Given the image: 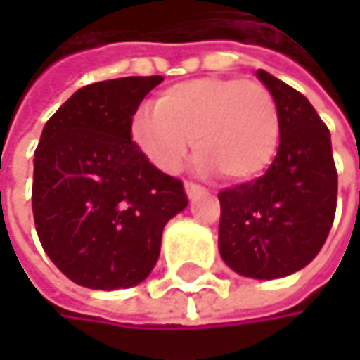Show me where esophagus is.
<instances>
[{
  "mask_svg": "<svg viewBox=\"0 0 360 360\" xmlns=\"http://www.w3.org/2000/svg\"><path fill=\"white\" fill-rule=\"evenodd\" d=\"M185 193H187L189 198H195V195L204 193V187L198 185V183H193V181H185Z\"/></svg>",
  "mask_w": 360,
  "mask_h": 360,
  "instance_id": "1",
  "label": "esophagus"
}]
</instances>
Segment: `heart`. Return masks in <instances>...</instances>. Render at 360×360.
Returning a JSON list of instances; mask_svg holds the SVG:
<instances>
[{"instance_id":"b5f03b06","label":"heart","mask_w":360,"mask_h":360,"mask_svg":"<svg viewBox=\"0 0 360 360\" xmlns=\"http://www.w3.org/2000/svg\"><path fill=\"white\" fill-rule=\"evenodd\" d=\"M281 120L273 94L256 81L193 79L160 94L156 110H139L131 135L162 171L175 173L193 139L204 173L252 181L273 162Z\"/></svg>"}]
</instances>
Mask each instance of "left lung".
<instances>
[{
  "instance_id": "obj_1",
  "label": "left lung",
  "mask_w": 360,
  "mask_h": 360,
  "mask_svg": "<svg viewBox=\"0 0 360 360\" xmlns=\"http://www.w3.org/2000/svg\"><path fill=\"white\" fill-rule=\"evenodd\" d=\"M279 106L277 156L258 179L219 191V252L240 275L277 279L307 266L335 217L338 171L329 129L311 102L258 70Z\"/></svg>"
}]
</instances>
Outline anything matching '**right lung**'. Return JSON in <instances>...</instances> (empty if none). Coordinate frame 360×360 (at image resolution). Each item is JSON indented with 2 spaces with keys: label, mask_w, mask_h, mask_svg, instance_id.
I'll use <instances>...</instances> for the list:
<instances>
[{
  "label": "right lung",
  "mask_w": 360,
  "mask_h": 360,
  "mask_svg": "<svg viewBox=\"0 0 360 360\" xmlns=\"http://www.w3.org/2000/svg\"><path fill=\"white\" fill-rule=\"evenodd\" d=\"M162 77L81 87L45 122L35 150L33 217L51 262L75 283L118 290L143 281L165 225L187 206L183 183L131 139L133 116Z\"/></svg>",
  "instance_id": "1"
}]
</instances>
